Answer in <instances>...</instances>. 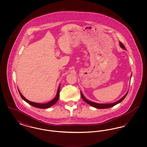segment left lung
Listing matches in <instances>:
<instances>
[{
	"label": "left lung",
	"instance_id": "8db88e82",
	"mask_svg": "<svg viewBox=\"0 0 147 147\" xmlns=\"http://www.w3.org/2000/svg\"><path fill=\"white\" fill-rule=\"evenodd\" d=\"M119 45H120V47L123 49H125L126 50V48L125 47V46L122 44V42H119ZM128 92L126 93V94L121 98L120 100H119V101L115 102H113V103H111V104H98V103H95V102H92L90 101L89 100H88V99H86V98H85L84 96V95H83L82 91H80V94H81V96L83 98V100H84V101L85 102H86L87 104H88L89 105H90L92 107H94L95 108H97V109H107V108H110V107H111L112 106H115V105H117L118 104L119 102H121V101H122L123 100V99L125 98H126L127 94H128Z\"/></svg>",
	"mask_w": 147,
	"mask_h": 147
}]
</instances>
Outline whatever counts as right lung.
Wrapping results in <instances>:
<instances>
[{
    "label": "right lung",
    "mask_w": 147,
    "mask_h": 147,
    "mask_svg": "<svg viewBox=\"0 0 147 147\" xmlns=\"http://www.w3.org/2000/svg\"><path fill=\"white\" fill-rule=\"evenodd\" d=\"M19 90V92L21 96V98L24 100L26 102H28V104L34 106V107H37V108H40V109H46V108H49L50 107H51L52 106H53V105H55L56 104V102H57V101L58 100V98H59V91H60V85L58 87V90H57V94H56V96H55V98H54L52 101H49V102H47V103H45V104H40V103H36V102H32V101H30L28 100H27L26 98L25 97H24L22 96V95L21 94L20 91H19V90Z\"/></svg>",
    "instance_id": "1"
}]
</instances>
